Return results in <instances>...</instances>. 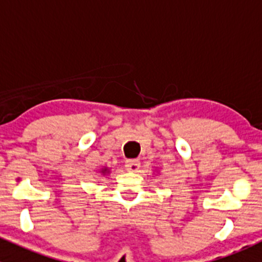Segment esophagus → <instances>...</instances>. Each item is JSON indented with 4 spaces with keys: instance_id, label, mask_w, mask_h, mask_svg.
Listing matches in <instances>:
<instances>
[{
    "instance_id": "1",
    "label": "esophagus",
    "mask_w": 262,
    "mask_h": 262,
    "mask_svg": "<svg viewBox=\"0 0 262 262\" xmlns=\"http://www.w3.org/2000/svg\"><path fill=\"white\" fill-rule=\"evenodd\" d=\"M141 167V162L139 160H126L125 161V168L132 172H136L138 171V168Z\"/></svg>"
}]
</instances>
